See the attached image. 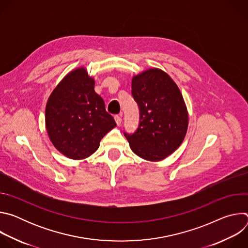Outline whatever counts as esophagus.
<instances>
[{
    "label": "esophagus",
    "instance_id": "esophagus-1",
    "mask_svg": "<svg viewBox=\"0 0 248 248\" xmlns=\"http://www.w3.org/2000/svg\"><path fill=\"white\" fill-rule=\"evenodd\" d=\"M115 120L118 125H120L122 124V115H116L115 116Z\"/></svg>",
    "mask_w": 248,
    "mask_h": 248
}]
</instances>
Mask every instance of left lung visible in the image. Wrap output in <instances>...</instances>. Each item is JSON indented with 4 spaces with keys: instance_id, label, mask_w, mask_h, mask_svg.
Segmentation results:
<instances>
[{
    "instance_id": "1",
    "label": "left lung",
    "mask_w": 248,
    "mask_h": 248,
    "mask_svg": "<svg viewBox=\"0 0 248 248\" xmlns=\"http://www.w3.org/2000/svg\"><path fill=\"white\" fill-rule=\"evenodd\" d=\"M131 94L139 108L136 131L124 132L131 150L148 161L167 158L183 143L188 125L178 85L163 70L150 68L133 77Z\"/></svg>"
}]
</instances>
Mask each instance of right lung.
Masks as SVG:
<instances>
[{
  "label": "right lung",
  "mask_w": 248,
  "mask_h": 248,
  "mask_svg": "<svg viewBox=\"0 0 248 248\" xmlns=\"http://www.w3.org/2000/svg\"><path fill=\"white\" fill-rule=\"evenodd\" d=\"M94 79L84 67L64 77L50 95L46 128L53 145L65 157L81 160L92 155L101 139L117 124L94 90Z\"/></svg>",
  "instance_id": "right-lung-1"
}]
</instances>
